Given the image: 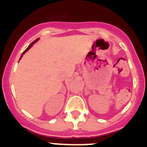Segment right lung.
Here are the masks:
<instances>
[{
	"label": "right lung",
	"instance_id": "right-lung-1",
	"mask_svg": "<svg viewBox=\"0 0 147 147\" xmlns=\"http://www.w3.org/2000/svg\"><path fill=\"white\" fill-rule=\"evenodd\" d=\"M38 40H39V38L36 39V40H34V42H32V43H31V44H30V45H28V48H27V49H26V50H25V51H23V54H22L21 57H20V59H21V57H23V54H25V53H26V52L27 51H28V49H30V48L32 47V45H33V44H34V43H35V42H37V41H38Z\"/></svg>",
	"mask_w": 147,
	"mask_h": 147
}]
</instances>
